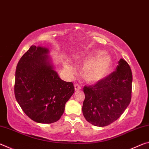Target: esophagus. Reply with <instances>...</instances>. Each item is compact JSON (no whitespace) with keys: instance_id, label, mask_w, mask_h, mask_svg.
<instances>
[{"instance_id":"34e87169","label":"esophagus","mask_w":149,"mask_h":149,"mask_svg":"<svg viewBox=\"0 0 149 149\" xmlns=\"http://www.w3.org/2000/svg\"><path fill=\"white\" fill-rule=\"evenodd\" d=\"M74 89H75V91H79L81 89V87L78 84H75L74 85Z\"/></svg>"}]
</instances>
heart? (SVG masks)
<instances>
[{"instance_id": "heart-1", "label": "heart", "mask_w": 149, "mask_h": 149, "mask_svg": "<svg viewBox=\"0 0 149 149\" xmlns=\"http://www.w3.org/2000/svg\"><path fill=\"white\" fill-rule=\"evenodd\" d=\"M79 63L85 65L81 72L83 79L88 84H95L102 80L109 74L113 65L112 58L101 50H93L79 59ZM72 72V66H68Z\"/></svg>"}]
</instances>
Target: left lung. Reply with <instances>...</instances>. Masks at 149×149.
<instances>
[{"label": "left lung", "instance_id": "8db88e82", "mask_svg": "<svg viewBox=\"0 0 149 149\" xmlns=\"http://www.w3.org/2000/svg\"><path fill=\"white\" fill-rule=\"evenodd\" d=\"M132 73L121 58L116 71L93 86H85L82 111L92 125L104 127L115 122L129 106L132 98Z\"/></svg>", "mask_w": 149, "mask_h": 149}]
</instances>
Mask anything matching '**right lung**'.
<instances>
[{
  "instance_id": "obj_1",
  "label": "right lung",
  "mask_w": 149,
  "mask_h": 149,
  "mask_svg": "<svg viewBox=\"0 0 149 149\" xmlns=\"http://www.w3.org/2000/svg\"><path fill=\"white\" fill-rule=\"evenodd\" d=\"M49 49L32 46L17 63L14 94L20 107L35 122L52 123L63 114L74 84L60 79Z\"/></svg>"
}]
</instances>
